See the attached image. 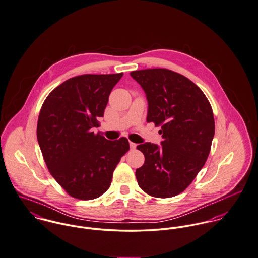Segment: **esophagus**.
<instances>
[{
    "label": "esophagus",
    "instance_id": "esophagus-1",
    "mask_svg": "<svg viewBox=\"0 0 258 258\" xmlns=\"http://www.w3.org/2000/svg\"><path fill=\"white\" fill-rule=\"evenodd\" d=\"M130 146H131V148H132V149H135V148H136V146H137V144H136V143H132V142H130Z\"/></svg>",
    "mask_w": 258,
    "mask_h": 258
}]
</instances>
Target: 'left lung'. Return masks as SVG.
Wrapping results in <instances>:
<instances>
[{
    "mask_svg": "<svg viewBox=\"0 0 258 258\" xmlns=\"http://www.w3.org/2000/svg\"><path fill=\"white\" fill-rule=\"evenodd\" d=\"M143 87L147 121L161 126L162 146L145 143L137 146L144 163L136 171L139 186L155 198L182 193L208 159L215 135L211 104L203 91L187 77L165 68L131 72Z\"/></svg>",
    "mask_w": 258,
    "mask_h": 258,
    "instance_id": "obj_1",
    "label": "left lung"
}]
</instances>
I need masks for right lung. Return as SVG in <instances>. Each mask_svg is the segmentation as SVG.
<instances>
[{"label": "right lung", "mask_w": 258, "mask_h": 258, "mask_svg": "<svg viewBox=\"0 0 258 258\" xmlns=\"http://www.w3.org/2000/svg\"><path fill=\"white\" fill-rule=\"evenodd\" d=\"M121 77L122 73L72 77L52 90L42 104L37 142L50 174L73 198L93 200L103 195L130 149L125 138L112 142L92 132Z\"/></svg>", "instance_id": "obj_1"}]
</instances>
